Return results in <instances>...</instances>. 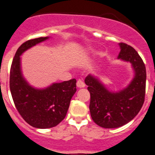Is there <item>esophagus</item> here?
<instances>
[{"instance_id": "esophagus-1", "label": "esophagus", "mask_w": 155, "mask_h": 155, "mask_svg": "<svg viewBox=\"0 0 155 155\" xmlns=\"http://www.w3.org/2000/svg\"><path fill=\"white\" fill-rule=\"evenodd\" d=\"M77 86L78 87V88H84V87H85V84L83 82L82 80L78 79V81H77Z\"/></svg>"}]
</instances>
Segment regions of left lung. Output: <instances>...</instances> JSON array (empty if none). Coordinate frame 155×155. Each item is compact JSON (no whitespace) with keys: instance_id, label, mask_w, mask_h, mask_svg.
<instances>
[{"instance_id":"8db88e82","label":"left lung","mask_w":155,"mask_h":155,"mask_svg":"<svg viewBox=\"0 0 155 155\" xmlns=\"http://www.w3.org/2000/svg\"><path fill=\"white\" fill-rule=\"evenodd\" d=\"M121 51L117 59L129 62L134 71V78L126 88L110 92L97 78L88 74L84 79L90 92L91 117L96 125L114 129L132 121L144 103L146 89V67L137 51L125 43H119Z\"/></svg>"}]
</instances>
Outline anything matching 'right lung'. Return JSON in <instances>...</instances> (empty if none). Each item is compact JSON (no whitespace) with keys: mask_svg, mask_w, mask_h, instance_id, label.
<instances>
[{"mask_svg":"<svg viewBox=\"0 0 155 155\" xmlns=\"http://www.w3.org/2000/svg\"><path fill=\"white\" fill-rule=\"evenodd\" d=\"M48 38H35L21 45L15 52L10 71V91L15 106L22 118L38 129L52 128L61 122L77 91L76 79L53 83L45 88H36L22 75L20 55Z\"/></svg>","mask_w":155,"mask_h":155,"instance_id":"1","label":"right lung"}]
</instances>
